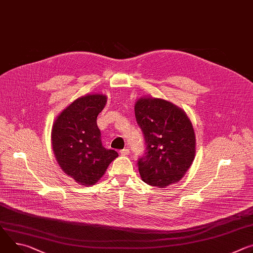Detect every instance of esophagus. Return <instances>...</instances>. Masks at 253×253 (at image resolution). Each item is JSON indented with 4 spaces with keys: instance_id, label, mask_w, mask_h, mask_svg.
<instances>
[{
    "instance_id": "1",
    "label": "esophagus",
    "mask_w": 253,
    "mask_h": 253,
    "mask_svg": "<svg viewBox=\"0 0 253 253\" xmlns=\"http://www.w3.org/2000/svg\"><path fill=\"white\" fill-rule=\"evenodd\" d=\"M120 153H121V155H128L130 153V150L128 148H125V149H122L120 151Z\"/></svg>"
}]
</instances>
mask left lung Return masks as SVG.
<instances>
[{"label": "left lung", "instance_id": "left-lung-1", "mask_svg": "<svg viewBox=\"0 0 253 253\" xmlns=\"http://www.w3.org/2000/svg\"><path fill=\"white\" fill-rule=\"evenodd\" d=\"M134 111L147 145L138 160L142 180L157 188L178 182L196 154V135L188 115L174 104L150 96L137 100Z\"/></svg>", "mask_w": 253, "mask_h": 253}]
</instances>
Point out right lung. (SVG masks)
Instances as JSON below:
<instances>
[{"label": "right lung", "mask_w": 253, "mask_h": 253, "mask_svg": "<svg viewBox=\"0 0 253 253\" xmlns=\"http://www.w3.org/2000/svg\"><path fill=\"white\" fill-rule=\"evenodd\" d=\"M107 96L87 94L75 100L56 117L51 144L62 171L82 186L97 183L117 151L102 145L97 117L105 108Z\"/></svg>", "instance_id": "obj_1"}]
</instances>
